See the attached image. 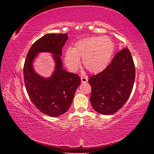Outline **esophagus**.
<instances>
[{
    "label": "esophagus",
    "instance_id": "34e87169",
    "mask_svg": "<svg viewBox=\"0 0 154 154\" xmlns=\"http://www.w3.org/2000/svg\"><path fill=\"white\" fill-rule=\"evenodd\" d=\"M81 80L82 83H86L88 81V78L87 76H81Z\"/></svg>",
    "mask_w": 154,
    "mask_h": 154
}]
</instances>
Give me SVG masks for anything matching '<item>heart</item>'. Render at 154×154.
I'll return each mask as SVG.
<instances>
[{
  "label": "heart",
  "mask_w": 154,
  "mask_h": 154,
  "mask_svg": "<svg viewBox=\"0 0 154 154\" xmlns=\"http://www.w3.org/2000/svg\"><path fill=\"white\" fill-rule=\"evenodd\" d=\"M114 44L107 36H93L82 39L67 49L64 55L65 63L71 71H76L83 59L84 67L91 73L105 69L114 51Z\"/></svg>",
  "instance_id": "1"
}]
</instances>
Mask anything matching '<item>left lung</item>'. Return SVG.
<instances>
[{"label": "left lung", "mask_w": 154, "mask_h": 154, "mask_svg": "<svg viewBox=\"0 0 154 154\" xmlns=\"http://www.w3.org/2000/svg\"><path fill=\"white\" fill-rule=\"evenodd\" d=\"M135 73L131 53L124 48L114 55L105 69L90 76V100L94 110L109 115L120 109L132 93Z\"/></svg>", "instance_id": "obj_1"}]
</instances>
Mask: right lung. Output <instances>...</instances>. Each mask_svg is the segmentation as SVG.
I'll return each mask as SVG.
<instances>
[{
	"mask_svg": "<svg viewBox=\"0 0 154 154\" xmlns=\"http://www.w3.org/2000/svg\"><path fill=\"white\" fill-rule=\"evenodd\" d=\"M67 38V34H45L32 45L24 65V83L29 97L40 112L51 117L67 112L81 83L79 75L69 73L62 66L60 56ZM43 51L53 53L56 62V70L48 79L35 73L32 67L37 54Z\"/></svg>",
	"mask_w": 154,
	"mask_h": 154,
	"instance_id": "add662e5",
	"label": "right lung"
}]
</instances>
